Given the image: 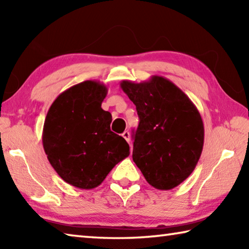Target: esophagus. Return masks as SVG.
<instances>
[{"label":"esophagus","mask_w":249,"mask_h":249,"mask_svg":"<svg viewBox=\"0 0 249 249\" xmlns=\"http://www.w3.org/2000/svg\"><path fill=\"white\" fill-rule=\"evenodd\" d=\"M122 136H123L126 141H127V142H130V135H129V132H127V130H125V132L122 134Z\"/></svg>","instance_id":"obj_1"}]
</instances>
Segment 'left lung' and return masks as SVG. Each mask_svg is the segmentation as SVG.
<instances>
[{"instance_id": "1", "label": "left lung", "mask_w": 249, "mask_h": 249, "mask_svg": "<svg viewBox=\"0 0 249 249\" xmlns=\"http://www.w3.org/2000/svg\"><path fill=\"white\" fill-rule=\"evenodd\" d=\"M121 88L136 105L140 125L133 160L151 187L171 190L190 176L201 157L204 126L200 112L174 82L160 75Z\"/></svg>"}]
</instances>
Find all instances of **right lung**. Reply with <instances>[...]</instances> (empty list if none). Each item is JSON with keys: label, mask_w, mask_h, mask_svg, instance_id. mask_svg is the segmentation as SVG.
Instances as JSON below:
<instances>
[{"label": "right lung", "mask_w": 249, "mask_h": 249, "mask_svg": "<svg viewBox=\"0 0 249 249\" xmlns=\"http://www.w3.org/2000/svg\"><path fill=\"white\" fill-rule=\"evenodd\" d=\"M107 94V86L87 80L59 94L46 115L45 153L59 177L75 188H96L129 155L127 142L109 127L111 113L101 107Z\"/></svg>", "instance_id": "1"}]
</instances>
